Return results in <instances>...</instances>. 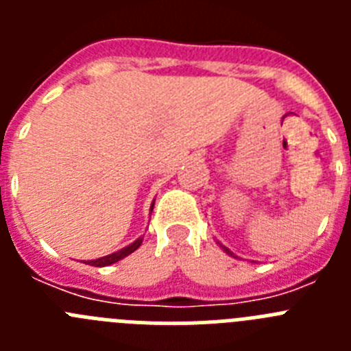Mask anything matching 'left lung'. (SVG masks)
I'll return each mask as SVG.
<instances>
[{"instance_id":"left-lung-1","label":"left lung","mask_w":351,"mask_h":351,"mask_svg":"<svg viewBox=\"0 0 351 351\" xmlns=\"http://www.w3.org/2000/svg\"><path fill=\"white\" fill-rule=\"evenodd\" d=\"M218 244H219V247H221V250H223V251H225L226 255H230V256H234V258H237V256H235V255H234V253H232V251H230V250H228V247H226V246H223V244H221V243H218Z\"/></svg>"}]
</instances>
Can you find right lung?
Segmentation results:
<instances>
[{"mask_svg":"<svg viewBox=\"0 0 351 351\" xmlns=\"http://www.w3.org/2000/svg\"><path fill=\"white\" fill-rule=\"evenodd\" d=\"M153 206H154V202H153ZM153 206H151V210H153ZM142 239L144 237H138L137 241H133L132 244H128V246L123 247V250L116 251V253H112V255L101 256V258H96V260H88V262H84V263H88V265H95V267H107V265H112V263L119 262V260H123L125 256L132 255L135 250H138V246L142 244Z\"/></svg>","mask_w":351,"mask_h":351,"instance_id":"1","label":"right lung"}]
</instances>
